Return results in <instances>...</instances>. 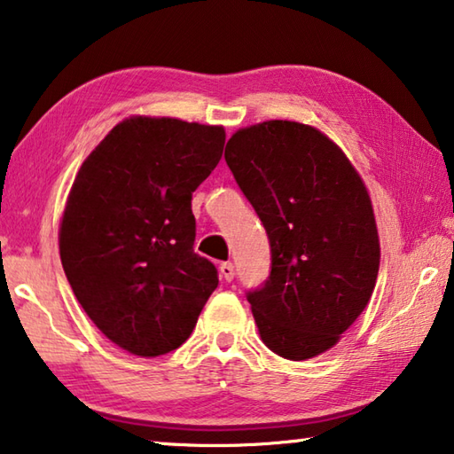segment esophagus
I'll list each match as a JSON object with an SVG mask.
<instances>
[{
    "label": "esophagus",
    "instance_id": "obj_1",
    "mask_svg": "<svg viewBox=\"0 0 454 454\" xmlns=\"http://www.w3.org/2000/svg\"><path fill=\"white\" fill-rule=\"evenodd\" d=\"M220 274H222V278H224L226 282H230V280H234V264L232 262H222L220 264Z\"/></svg>",
    "mask_w": 454,
    "mask_h": 454
}]
</instances>
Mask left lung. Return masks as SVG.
Listing matches in <instances>:
<instances>
[{
	"instance_id": "obj_1",
	"label": "left lung",
	"mask_w": 454,
	"mask_h": 454,
	"mask_svg": "<svg viewBox=\"0 0 454 454\" xmlns=\"http://www.w3.org/2000/svg\"><path fill=\"white\" fill-rule=\"evenodd\" d=\"M226 164L270 240V276L246 298L276 355L333 348L371 301L380 244L363 178L317 128L270 120L230 137Z\"/></svg>"
}]
</instances>
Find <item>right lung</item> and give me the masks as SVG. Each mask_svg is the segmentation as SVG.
<instances>
[{"label": "right lung", "instance_id": "obj_1", "mask_svg": "<svg viewBox=\"0 0 454 454\" xmlns=\"http://www.w3.org/2000/svg\"><path fill=\"white\" fill-rule=\"evenodd\" d=\"M222 126L134 116L75 176L59 226L61 266L91 322L137 356L188 340L218 270L194 252L192 192L218 166Z\"/></svg>", "mask_w": 454, "mask_h": 454}]
</instances>
